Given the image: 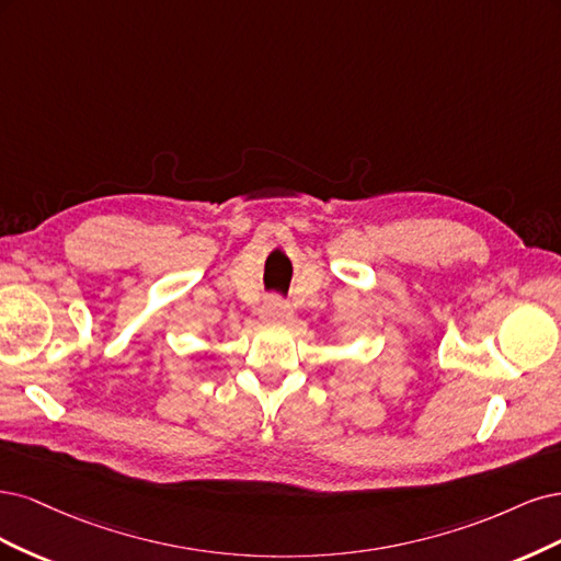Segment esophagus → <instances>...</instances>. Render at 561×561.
<instances>
[{"label": "esophagus", "mask_w": 561, "mask_h": 561, "mask_svg": "<svg viewBox=\"0 0 561 561\" xmlns=\"http://www.w3.org/2000/svg\"><path fill=\"white\" fill-rule=\"evenodd\" d=\"M261 317L265 321H286L291 317V307H288L284 300L279 298H270L265 300V305L261 307Z\"/></svg>", "instance_id": "34e87169"}]
</instances>
